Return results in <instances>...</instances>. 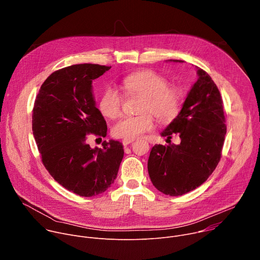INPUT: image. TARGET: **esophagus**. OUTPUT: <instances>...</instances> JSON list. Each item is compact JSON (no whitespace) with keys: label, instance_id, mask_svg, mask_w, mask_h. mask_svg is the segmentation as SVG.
Wrapping results in <instances>:
<instances>
[{"label":"esophagus","instance_id":"34e87169","mask_svg":"<svg viewBox=\"0 0 260 260\" xmlns=\"http://www.w3.org/2000/svg\"><path fill=\"white\" fill-rule=\"evenodd\" d=\"M135 140H128V139H123L122 140V144H123V146H127L128 144H131V143H133Z\"/></svg>","mask_w":260,"mask_h":260}]
</instances>
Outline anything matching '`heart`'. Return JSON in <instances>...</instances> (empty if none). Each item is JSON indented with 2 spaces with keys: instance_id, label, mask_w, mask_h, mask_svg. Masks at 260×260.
Here are the masks:
<instances>
[{
  "instance_id": "1",
  "label": "heart",
  "mask_w": 260,
  "mask_h": 260,
  "mask_svg": "<svg viewBox=\"0 0 260 260\" xmlns=\"http://www.w3.org/2000/svg\"><path fill=\"white\" fill-rule=\"evenodd\" d=\"M123 88L128 95L142 96L138 116H126L119 120L112 129L117 138L134 140L154 126V118L167 123L179 113L182 91L176 86H169L168 80L152 70H143L131 74L123 80ZM123 105L122 94L114 87H108L99 102L100 112L108 118L120 116Z\"/></svg>"
}]
</instances>
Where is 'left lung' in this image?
Listing matches in <instances>:
<instances>
[{"instance_id": "obj_1", "label": "left lung", "mask_w": 260, "mask_h": 260, "mask_svg": "<svg viewBox=\"0 0 260 260\" xmlns=\"http://www.w3.org/2000/svg\"><path fill=\"white\" fill-rule=\"evenodd\" d=\"M198 76L180 113L161 133L168 140L172 134H179L181 143L154 145L148 159L152 184L171 197L201 186L216 169L225 139L223 102L219 89L209 74L200 68Z\"/></svg>"}]
</instances>
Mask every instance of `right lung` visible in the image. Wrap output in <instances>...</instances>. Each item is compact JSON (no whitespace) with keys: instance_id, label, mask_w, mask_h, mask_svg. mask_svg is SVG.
I'll list each match as a JSON object with an SVG mask.
<instances>
[{"instance_id":"obj_1","label":"right lung","mask_w":260,"mask_h":260,"mask_svg":"<svg viewBox=\"0 0 260 260\" xmlns=\"http://www.w3.org/2000/svg\"><path fill=\"white\" fill-rule=\"evenodd\" d=\"M110 69L80 63L53 72L42 84L32 109V134L44 167L61 186L80 197L105 192L116 179L124 154L118 141H104L103 148L87 144V135L107 136L106 120L92 94V80Z\"/></svg>"}]
</instances>
